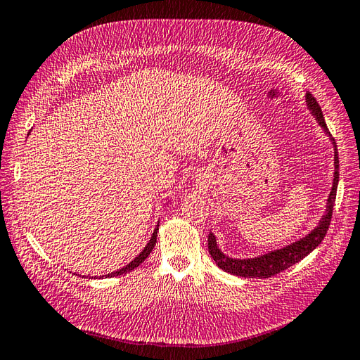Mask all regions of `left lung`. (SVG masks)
Instances as JSON below:
<instances>
[{
  "instance_id": "1",
  "label": "left lung",
  "mask_w": 360,
  "mask_h": 360,
  "mask_svg": "<svg viewBox=\"0 0 360 360\" xmlns=\"http://www.w3.org/2000/svg\"><path fill=\"white\" fill-rule=\"evenodd\" d=\"M307 104L310 107L311 113L316 116V120L322 125V129L328 133L334 144V184H333L331 193L328 196L327 212H325V214L322 216L319 225H317L310 235L305 236L304 239H300L285 248L276 250V252L266 253L261 257H255V259H231L229 256H225L224 253H221V250L218 248V245H216L214 236L210 233V235H208V252H210L216 265H218L224 271L240 276V278H259V279L271 278V276L279 274L281 271L290 269L291 265L302 261L305 256L310 255L313 250L321 244L325 235H327L330 222H331V216H333L334 200H336L338 182H339V155H338L336 141H334L327 127V124H325L322 108L310 91L307 94Z\"/></svg>"
}]
</instances>
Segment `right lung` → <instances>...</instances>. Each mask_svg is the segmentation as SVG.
Here are the masks:
<instances>
[{
  "label": "right lung",
  "instance_id": "add662e5",
  "mask_svg": "<svg viewBox=\"0 0 360 360\" xmlns=\"http://www.w3.org/2000/svg\"><path fill=\"white\" fill-rule=\"evenodd\" d=\"M158 229H160V224L156 225V229H155L153 235H152V239L148 240V244L146 245V248L142 250V252H141L135 259H133V261H131L129 265H125L124 269H121V270H118V271H115V273L105 274V278H113V276H120V274H124V273H127V271H131V270H135L136 266H139L142 262H144L146 259L148 257V255L152 253V250L155 248V244H156V236H158Z\"/></svg>",
  "mask_w": 360,
  "mask_h": 360
}]
</instances>
